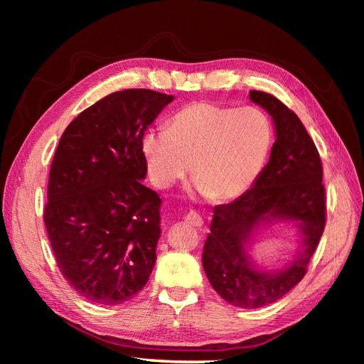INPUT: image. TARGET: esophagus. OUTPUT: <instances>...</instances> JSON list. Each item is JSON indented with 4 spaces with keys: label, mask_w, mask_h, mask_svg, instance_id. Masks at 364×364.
<instances>
[{
    "label": "esophagus",
    "mask_w": 364,
    "mask_h": 364,
    "mask_svg": "<svg viewBox=\"0 0 364 364\" xmlns=\"http://www.w3.org/2000/svg\"><path fill=\"white\" fill-rule=\"evenodd\" d=\"M185 220H186V222H188L190 225L196 226V228H200V226L203 225V218H202V215H200V214H197L196 211H190L188 214H186Z\"/></svg>",
    "instance_id": "obj_1"
}]
</instances>
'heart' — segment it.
Wrapping results in <instances>:
<instances>
[{
    "mask_svg": "<svg viewBox=\"0 0 364 364\" xmlns=\"http://www.w3.org/2000/svg\"><path fill=\"white\" fill-rule=\"evenodd\" d=\"M273 144L270 119L258 107L196 102L182 107L167 129L151 127L141 138L150 181L170 188L188 173L193 196L232 200L258 179Z\"/></svg>",
    "mask_w": 364,
    "mask_h": 364,
    "instance_id": "1",
    "label": "heart"
}]
</instances>
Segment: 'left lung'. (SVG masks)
<instances>
[{
    "label": "left lung",
    "mask_w": 364,
    "mask_h": 364,
    "mask_svg": "<svg viewBox=\"0 0 364 364\" xmlns=\"http://www.w3.org/2000/svg\"><path fill=\"white\" fill-rule=\"evenodd\" d=\"M273 121L270 159L252 188L237 200L214 208L203 247V269L213 289L229 304L261 308L277 302L304 278L325 228L322 162L302 121L278 98L249 92ZM289 223L301 237L296 255L281 268H267L251 257L262 227Z\"/></svg>",
    "instance_id": "obj_1"
}]
</instances>
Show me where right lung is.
Segmentation results:
<instances>
[{
    "instance_id": "right-lung-1",
    "label": "right lung",
    "mask_w": 364,
    "mask_h": 364,
    "mask_svg": "<svg viewBox=\"0 0 364 364\" xmlns=\"http://www.w3.org/2000/svg\"><path fill=\"white\" fill-rule=\"evenodd\" d=\"M173 100L151 90L109 94L59 141L43 222L63 278L87 301L123 304L155 267L162 200L142 183L141 138Z\"/></svg>"
}]
</instances>
